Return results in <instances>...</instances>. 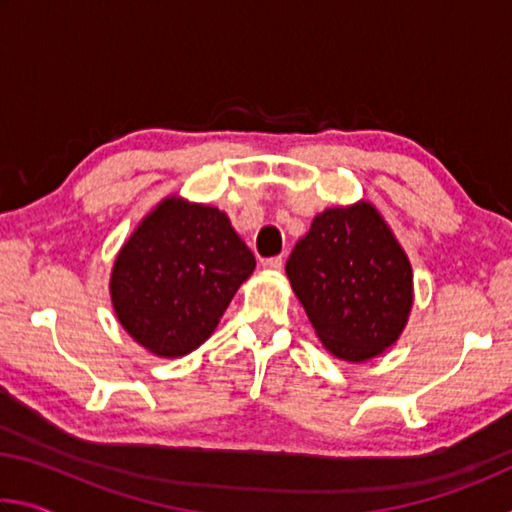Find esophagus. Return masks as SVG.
I'll return each mask as SVG.
<instances>
[{
  "mask_svg": "<svg viewBox=\"0 0 512 512\" xmlns=\"http://www.w3.org/2000/svg\"><path fill=\"white\" fill-rule=\"evenodd\" d=\"M284 266V257L277 255V257H271V259H264V268H268V271H282Z\"/></svg>",
  "mask_w": 512,
  "mask_h": 512,
  "instance_id": "esophagus-1",
  "label": "esophagus"
}]
</instances>
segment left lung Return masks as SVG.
I'll return each instance as SVG.
<instances>
[{
    "instance_id": "1",
    "label": "left lung",
    "mask_w": 512,
    "mask_h": 512,
    "mask_svg": "<svg viewBox=\"0 0 512 512\" xmlns=\"http://www.w3.org/2000/svg\"><path fill=\"white\" fill-rule=\"evenodd\" d=\"M287 277L318 339L343 361L377 357L409 320V257L372 203L320 212L291 250Z\"/></svg>"
}]
</instances>
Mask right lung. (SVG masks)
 <instances>
[{
    "label": "right lung",
    "instance_id": "add662e5",
    "mask_svg": "<svg viewBox=\"0 0 512 512\" xmlns=\"http://www.w3.org/2000/svg\"><path fill=\"white\" fill-rule=\"evenodd\" d=\"M255 255L219 207L169 196L146 214L115 259L117 320L158 357H183L210 339Z\"/></svg>",
    "mask_w": 512,
    "mask_h": 512
}]
</instances>
